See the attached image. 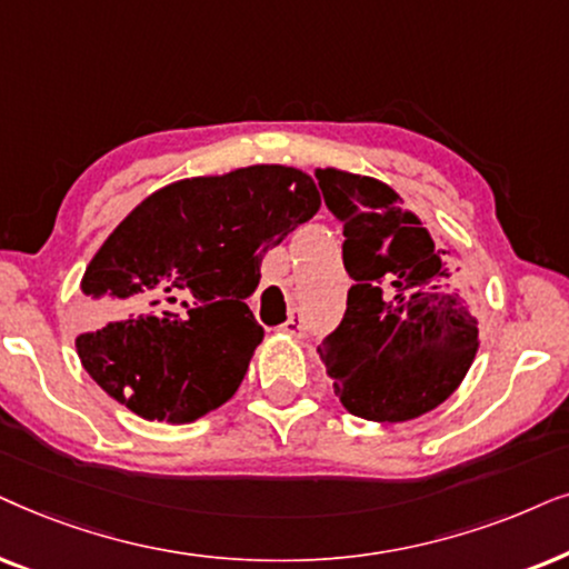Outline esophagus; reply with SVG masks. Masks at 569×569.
<instances>
[{
  "instance_id": "34e87169",
  "label": "esophagus",
  "mask_w": 569,
  "mask_h": 569,
  "mask_svg": "<svg viewBox=\"0 0 569 569\" xmlns=\"http://www.w3.org/2000/svg\"><path fill=\"white\" fill-rule=\"evenodd\" d=\"M278 330H280V332H286V336H297V338L305 336L307 325H305V317H301L299 309H293V312L289 315V320H286L283 325H280Z\"/></svg>"
}]
</instances>
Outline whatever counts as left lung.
<instances>
[{"label": "left lung", "instance_id": "8db88e82", "mask_svg": "<svg viewBox=\"0 0 569 569\" xmlns=\"http://www.w3.org/2000/svg\"><path fill=\"white\" fill-rule=\"evenodd\" d=\"M315 177L343 223V264L353 278L343 320L317 351L348 413L411 421L458 390L479 351L460 268L396 189L338 169Z\"/></svg>", "mask_w": 569, "mask_h": 569}]
</instances>
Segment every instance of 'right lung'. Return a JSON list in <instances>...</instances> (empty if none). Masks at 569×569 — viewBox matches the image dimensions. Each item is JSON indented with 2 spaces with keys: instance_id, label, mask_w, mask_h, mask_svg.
<instances>
[{
  "instance_id": "add662e5",
  "label": "right lung",
  "mask_w": 569,
  "mask_h": 569,
  "mask_svg": "<svg viewBox=\"0 0 569 569\" xmlns=\"http://www.w3.org/2000/svg\"><path fill=\"white\" fill-rule=\"evenodd\" d=\"M320 210L312 177L260 163L158 189L109 233L80 289L86 372L148 421L184 423L226 403L262 340L247 299L260 264Z\"/></svg>"
}]
</instances>
